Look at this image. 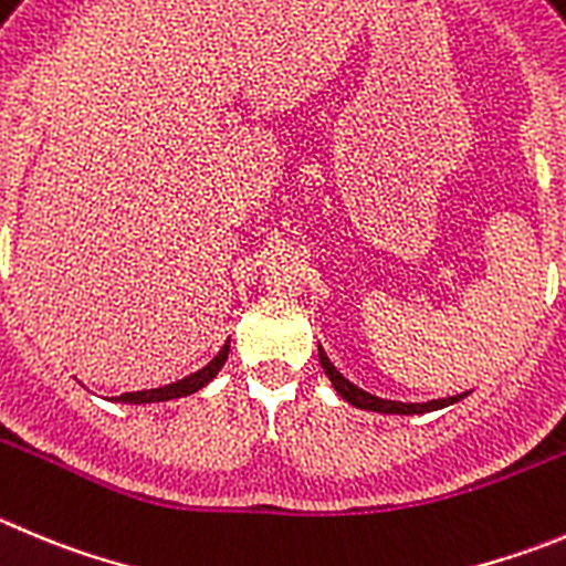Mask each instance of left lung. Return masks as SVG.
<instances>
[{
    "instance_id": "1",
    "label": "left lung",
    "mask_w": 566,
    "mask_h": 566,
    "mask_svg": "<svg viewBox=\"0 0 566 566\" xmlns=\"http://www.w3.org/2000/svg\"><path fill=\"white\" fill-rule=\"evenodd\" d=\"M318 360H321V368L326 371V377H329L332 388H335L348 405H355V408H360V410H374V413H394V416L430 413V410H441V408H447V405L461 402L463 396H469V390H467V394L447 396V399H432V402H421V405H416V402H390V399H379V396H374V394H368V390L357 388L355 382H348V379L343 377V374L337 371L335 366H332V360L326 357V352L321 346H318Z\"/></svg>"
}]
</instances>
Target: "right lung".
<instances>
[{
    "mask_svg": "<svg viewBox=\"0 0 566 566\" xmlns=\"http://www.w3.org/2000/svg\"><path fill=\"white\" fill-rule=\"evenodd\" d=\"M226 360H229V340H226V346L220 348L218 355H214V360L206 363L203 368H198V371L189 374V377L178 379V382H170V385H161V388L130 390V394L114 396V402L150 405V402H170V399H181V396L195 394V390H200L206 382H211V379L218 377V371H220V368H223Z\"/></svg>",
    "mask_w": 566,
    "mask_h": 566,
    "instance_id": "add662e5",
    "label": "right lung"
}]
</instances>
